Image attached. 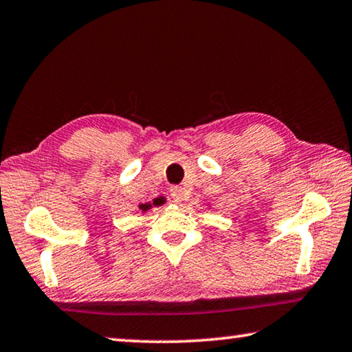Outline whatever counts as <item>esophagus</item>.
Segmentation results:
<instances>
[{
    "mask_svg": "<svg viewBox=\"0 0 352 352\" xmlns=\"http://www.w3.org/2000/svg\"><path fill=\"white\" fill-rule=\"evenodd\" d=\"M170 199L174 204H182V201L186 199V192H184V189L182 186H174L170 189Z\"/></svg>",
    "mask_w": 352,
    "mask_h": 352,
    "instance_id": "1",
    "label": "esophagus"
}]
</instances>
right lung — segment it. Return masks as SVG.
<instances>
[{
    "label": "right lung",
    "instance_id": "right-lung-1",
    "mask_svg": "<svg viewBox=\"0 0 352 352\" xmlns=\"http://www.w3.org/2000/svg\"><path fill=\"white\" fill-rule=\"evenodd\" d=\"M158 205V201L157 200H153V204H151V201H147V204H141V205H138V208H140V211L141 212H146V211H151L153 206H157Z\"/></svg>",
    "mask_w": 352,
    "mask_h": 352
}]
</instances>
